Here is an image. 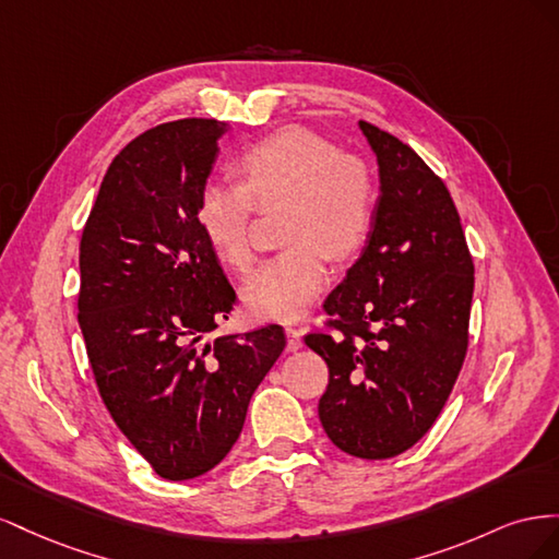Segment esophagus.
Instances as JSON below:
<instances>
[{
	"label": "esophagus",
	"mask_w": 559,
	"mask_h": 559,
	"mask_svg": "<svg viewBox=\"0 0 559 559\" xmlns=\"http://www.w3.org/2000/svg\"><path fill=\"white\" fill-rule=\"evenodd\" d=\"M286 347H289L292 352H296V349L302 347V333H300V329L286 326Z\"/></svg>",
	"instance_id": "1"
}]
</instances>
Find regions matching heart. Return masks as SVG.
<instances>
[{
	"label": "heart",
	"instance_id": "obj_1",
	"mask_svg": "<svg viewBox=\"0 0 559 559\" xmlns=\"http://www.w3.org/2000/svg\"><path fill=\"white\" fill-rule=\"evenodd\" d=\"M242 181L200 186L195 218L216 257L235 270L257 259L251 224L257 210L286 207L289 242L245 282L247 308L263 319H298L329 282V257L349 259L368 240L376 218V183L368 165L341 154L306 128H282L240 156Z\"/></svg>",
	"mask_w": 559,
	"mask_h": 559
}]
</instances>
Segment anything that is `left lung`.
Returning <instances> with one entry per match:
<instances>
[{
    "label": "left lung",
    "instance_id": "obj_1",
    "mask_svg": "<svg viewBox=\"0 0 559 559\" xmlns=\"http://www.w3.org/2000/svg\"><path fill=\"white\" fill-rule=\"evenodd\" d=\"M380 165L373 230L324 300L329 331L306 345L329 366L319 419L361 460H389L425 436L468 349L473 259L443 179L415 151L359 121Z\"/></svg>",
    "mask_w": 559,
    "mask_h": 559
}]
</instances>
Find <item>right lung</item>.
<instances>
[{
	"label": "right lung",
	"mask_w": 559,
	"mask_h": 559,
	"mask_svg": "<svg viewBox=\"0 0 559 559\" xmlns=\"http://www.w3.org/2000/svg\"><path fill=\"white\" fill-rule=\"evenodd\" d=\"M226 130L181 118L126 144L79 245V326L97 392L165 480L224 460L286 345L277 324L202 343L238 302L195 218Z\"/></svg>",
	"instance_id": "obj_1"
}]
</instances>
